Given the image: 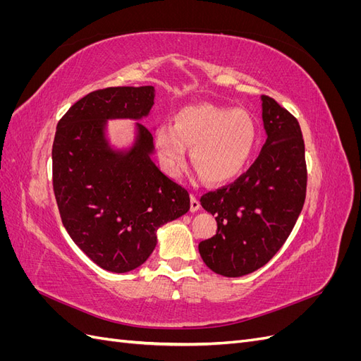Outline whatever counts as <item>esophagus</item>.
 Here are the masks:
<instances>
[{"label":"esophagus","instance_id":"esophagus-1","mask_svg":"<svg viewBox=\"0 0 361 361\" xmlns=\"http://www.w3.org/2000/svg\"><path fill=\"white\" fill-rule=\"evenodd\" d=\"M190 209H191V212H197L199 209H200V202H199V199L195 197L194 194H191V204H190Z\"/></svg>","mask_w":361,"mask_h":361}]
</instances>
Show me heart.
<instances>
[{"mask_svg": "<svg viewBox=\"0 0 361 361\" xmlns=\"http://www.w3.org/2000/svg\"><path fill=\"white\" fill-rule=\"evenodd\" d=\"M257 129L253 117L241 108L195 104L174 114L173 128L155 129V146L167 173L176 174L187 149L203 180L224 183L238 176L253 155Z\"/></svg>", "mask_w": 361, "mask_h": 361, "instance_id": "obj_1", "label": "heart"}]
</instances>
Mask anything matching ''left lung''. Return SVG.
<instances>
[{
    "label": "left lung",
    "mask_w": 361,
    "mask_h": 361,
    "mask_svg": "<svg viewBox=\"0 0 361 361\" xmlns=\"http://www.w3.org/2000/svg\"><path fill=\"white\" fill-rule=\"evenodd\" d=\"M260 101L267 141L259 157L233 183L200 199L218 228L199 244V253L207 268L224 277H243L268 264L290 235L305 199L298 120L272 97Z\"/></svg>",
    "instance_id": "1"
}]
</instances>
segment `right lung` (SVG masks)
Listing matches in <instances>:
<instances>
[{
  "instance_id": "add662e5",
  "label": "right lung",
  "mask_w": 361,
  "mask_h": 361,
  "mask_svg": "<svg viewBox=\"0 0 361 361\" xmlns=\"http://www.w3.org/2000/svg\"><path fill=\"white\" fill-rule=\"evenodd\" d=\"M155 87H108L92 92L61 117L52 145V185L61 221L73 243L97 267L117 272L143 265L158 228L190 211L188 191L152 159L149 116ZM135 119L125 149L111 146L108 119Z\"/></svg>"
}]
</instances>
